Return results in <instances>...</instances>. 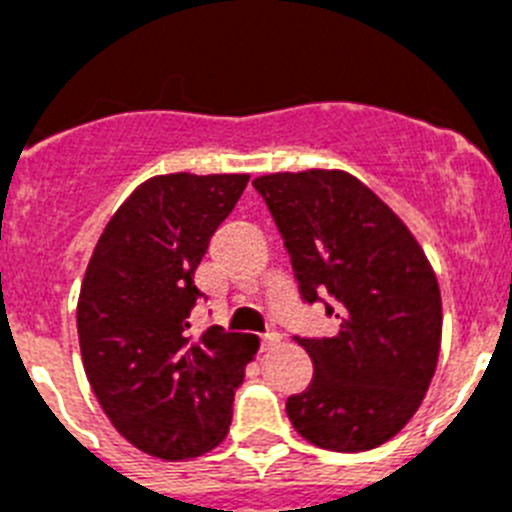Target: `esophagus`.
Here are the masks:
<instances>
[{
  "mask_svg": "<svg viewBox=\"0 0 512 512\" xmlns=\"http://www.w3.org/2000/svg\"><path fill=\"white\" fill-rule=\"evenodd\" d=\"M279 343H282V336H279V333H266V336L261 338V351H271V348H277Z\"/></svg>",
  "mask_w": 512,
  "mask_h": 512,
  "instance_id": "1",
  "label": "esophagus"
}]
</instances>
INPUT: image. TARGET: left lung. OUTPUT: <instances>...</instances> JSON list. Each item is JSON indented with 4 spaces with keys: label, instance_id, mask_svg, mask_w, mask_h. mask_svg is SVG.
Segmentation results:
<instances>
[{
    "label": "left lung",
    "instance_id": "1",
    "mask_svg": "<svg viewBox=\"0 0 512 512\" xmlns=\"http://www.w3.org/2000/svg\"><path fill=\"white\" fill-rule=\"evenodd\" d=\"M253 187L282 233L300 297L338 318L333 338L295 336L312 382L287 400L289 420L320 449H377L413 418L436 372V274L400 217L346 171L266 174Z\"/></svg>",
    "mask_w": 512,
    "mask_h": 512
}]
</instances>
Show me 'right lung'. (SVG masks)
I'll return each mask as SVG.
<instances>
[{"label": "right lung", "mask_w": 512, "mask_h": 512, "mask_svg": "<svg viewBox=\"0 0 512 512\" xmlns=\"http://www.w3.org/2000/svg\"><path fill=\"white\" fill-rule=\"evenodd\" d=\"M248 174H166L112 215L81 282L76 328L94 395L135 449L182 461L228 433L235 390L259 338L207 328L187 336L194 271Z\"/></svg>", "instance_id": "add662e5"}]
</instances>
